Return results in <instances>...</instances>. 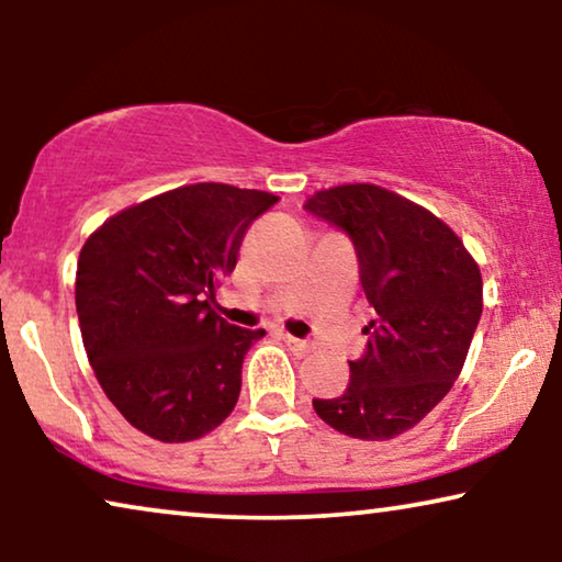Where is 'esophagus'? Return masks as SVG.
<instances>
[{
    "label": "esophagus",
    "mask_w": 562,
    "mask_h": 562,
    "mask_svg": "<svg viewBox=\"0 0 562 562\" xmlns=\"http://www.w3.org/2000/svg\"><path fill=\"white\" fill-rule=\"evenodd\" d=\"M281 337H283V342H286L289 348L296 352V356H306V352L314 350V345L310 340H299V337H294V335H281Z\"/></svg>",
    "instance_id": "esophagus-1"
}]
</instances>
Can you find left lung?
Returning a JSON list of instances; mask_svg holds the SVG:
<instances>
[{
  "label": "left lung",
  "mask_w": 562,
  "mask_h": 562,
  "mask_svg": "<svg viewBox=\"0 0 562 562\" xmlns=\"http://www.w3.org/2000/svg\"><path fill=\"white\" fill-rule=\"evenodd\" d=\"M304 210L350 237L375 310L345 394L314 398V412L342 435L391 440L460 375L483 310L481 271L442 220L373 183L317 191Z\"/></svg>",
  "instance_id": "1"
}]
</instances>
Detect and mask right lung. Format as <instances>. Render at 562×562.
Returning <instances> with one entry per match:
<instances>
[{
	"instance_id": "add662e5",
	"label": "right lung",
	"mask_w": 562,
	"mask_h": 562,
	"mask_svg": "<svg viewBox=\"0 0 562 562\" xmlns=\"http://www.w3.org/2000/svg\"><path fill=\"white\" fill-rule=\"evenodd\" d=\"M279 196L194 183L106 220L83 243L76 312L99 386L135 429L196 440L235 409L243 358L263 329L212 310L250 222Z\"/></svg>"
}]
</instances>
